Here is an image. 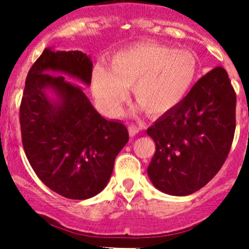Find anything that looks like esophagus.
<instances>
[{
    "label": "esophagus",
    "mask_w": 249,
    "mask_h": 249,
    "mask_svg": "<svg viewBox=\"0 0 249 249\" xmlns=\"http://www.w3.org/2000/svg\"><path fill=\"white\" fill-rule=\"evenodd\" d=\"M139 131H140V127L137 126V125L131 124V125H130V126H129V134H130V136H135V135H136Z\"/></svg>",
    "instance_id": "1"
}]
</instances>
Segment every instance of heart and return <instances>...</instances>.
Instances as JSON below:
<instances>
[{"label": "heart", "instance_id": "heart-1", "mask_svg": "<svg viewBox=\"0 0 249 249\" xmlns=\"http://www.w3.org/2000/svg\"><path fill=\"white\" fill-rule=\"evenodd\" d=\"M198 60L189 50H174L156 42H140L115 53L110 69L96 66L92 92L101 109L118 115L134 85L136 102L152 115L174 109L191 90Z\"/></svg>", "mask_w": 249, "mask_h": 249}]
</instances>
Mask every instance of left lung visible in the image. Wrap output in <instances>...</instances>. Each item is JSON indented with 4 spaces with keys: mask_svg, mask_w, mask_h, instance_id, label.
<instances>
[{
    "mask_svg": "<svg viewBox=\"0 0 249 249\" xmlns=\"http://www.w3.org/2000/svg\"><path fill=\"white\" fill-rule=\"evenodd\" d=\"M235 129V90L225 69L216 67L147 129L156 143L147 168L152 183L173 196L198 191L225 163Z\"/></svg>",
    "mask_w": 249,
    "mask_h": 249,
    "instance_id": "left-lung-1",
    "label": "left lung"
}]
</instances>
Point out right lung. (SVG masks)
Here are the masks:
<instances>
[{
	"label": "right lung",
	"mask_w": 249,
	"mask_h": 249,
	"mask_svg": "<svg viewBox=\"0 0 249 249\" xmlns=\"http://www.w3.org/2000/svg\"><path fill=\"white\" fill-rule=\"evenodd\" d=\"M50 71L90 85L92 62L81 51L43 50L26 76L19 109L24 152L38 178L55 194L91 198L107 186L129 132L123 123L105 119L79 86Z\"/></svg>",
	"instance_id": "obj_1"
}]
</instances>
